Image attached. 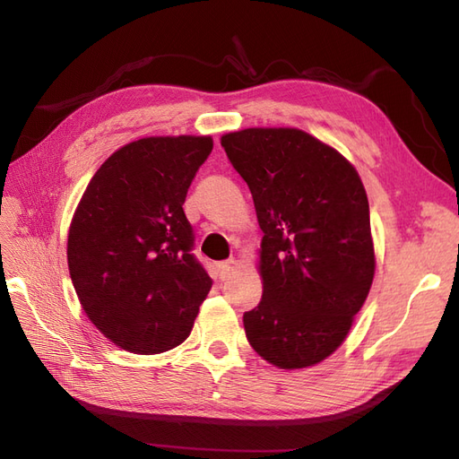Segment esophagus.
<instances>
[{"label":"esophagus","mask_w":459,"mask_h":459,"mask_svg":"<svg viewBox=\"0 0 459 459\" xmlns=\"http://www.w3.org/2000/svg\"><path fill=\"white\" fill-rule=\"evenodd\" d=\"M235 270H238V260H233V258L224 260V262H220V264H218L220 280H228L230 275H233V273H235Z\"/></svg>","instance_id":"obj_1"}]
</instances>
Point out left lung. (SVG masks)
I'll list each match as a JSON object with an SVG mask.
<instances>
[{
	"instance_id": "1",
	"label": "left lung",
	"mask_w": 459,
	"mask_h": 459,
	"mask_svg": "<svg viewBox=\"0 0 459 459\" xmlns=\"http://www.w3.org/2000/svg\"><path fill=\"white\" fill-rule=\"evenodd\" d=\"M262 238L258 307L247 339L270 364L307 368L337 351L369 293L375 255L369 204L354 166L297 128L226 134Z\"/></svg>"
}]
</instances>
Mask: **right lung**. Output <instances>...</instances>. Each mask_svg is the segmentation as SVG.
I'll list each match as a JSON object with an SVG mask.
<instances>
[{
    "instance_id": "right-lung-1",
    "label": "right lung",
    "mask_w": 459,
    "mask_h": 459,
    "mask_svg": "<svg viewBox=\"0 0 459 459\" xmlns=\"http://www.w3.org/2000/svg\"><path fill=\"white\" fill-rule=\"evenodd\" d=\"M212 137H145L95 172L68 231V270L82 308L134 354L182 344L212 287L193 255L187 189Z\"/></svg>"
}]
</instances>
